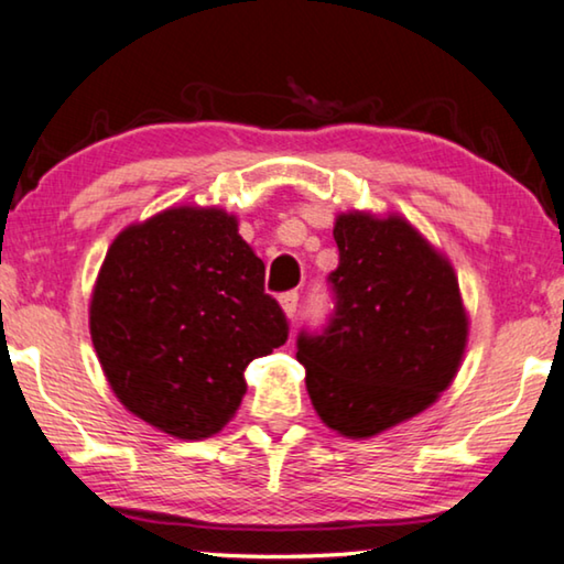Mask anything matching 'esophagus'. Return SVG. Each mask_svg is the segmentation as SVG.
<instances>
[{"label": "esophagus", "mask_w": 564, "mask_h": 564, "mask_svg": "<svg viewBox=\"0 0 564 564\" xmlns=\"http://www.w3.org/2000/svg\"><path fill=\"white\" fill-rule=\"evenodd\" d=\"M279 301H281L283 314L289 316V318H293V314H296V308H299V291H289V293H283V296H281Z\"/></svg>", "instance_id": "esophagus-1"}]
</instances>
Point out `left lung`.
<instances>
[{
    "mask_svg": "<svg viewBox=\"0 0 564 564\" xmlns=\"http://www.w3.org/2000/svg\"><path fill=\"white\" fill-rule=\"evenodd\" d=\"M334 314L301 334L311 405L344 438H372L433 405L451 388L468 341V314L451 260L398 213L336 215Z\"/></svg>",
    "mask_w": 564,
    "mask_h": 564,
    "instance_id": "1",
    "label": "left lung"
}]
</instances>
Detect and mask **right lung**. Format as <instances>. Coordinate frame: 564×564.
<instances>
[{
    "label": "right lung",
    "instance_id": "right-lung-1",
    "mask_svg": "<svg viewBox=\"0 0 564 564\" xmlns=\"http://www.w3.org/2000/svg\"><path fill=\"white\" fill-rule=\"evenodd\" d=\"M265 265L223 207H170L116 235L90 296V339L121 405L202 441L230 423L246 367L289 339Z\"/></svg>",
    "mask_w": 564,
    "mask_h": 564
}]
</instances>
